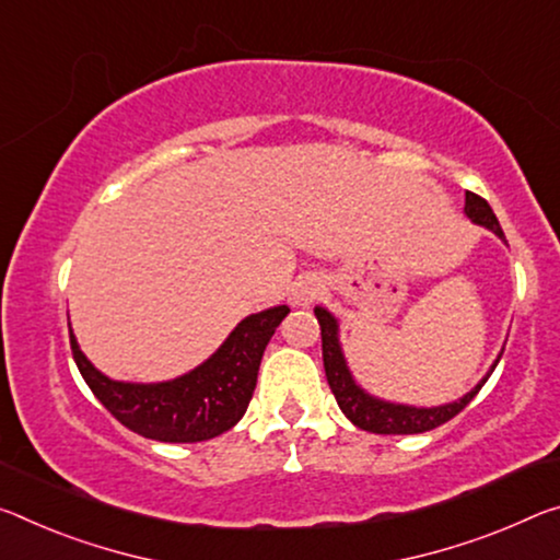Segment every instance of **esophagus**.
Here are the masks:
<instances>
[{
    "label": "esophagus",
    "instance_id": "esophagus-1",
    "mask_svg": "<svg viewBox=\"0 0 560 560\" xmlns=\"http://www.w3.org/2000/svg\"><path fill=\"white\" fill-rule=\"evenodd\" d=\"M322 294H324V283L314 279V277L301 279L294 287V291H291V296H294V304H299V306L314 304V301Z\"/></svg>",
    "mask_w": 560,
    "mask_h": 560
}]
</instances>
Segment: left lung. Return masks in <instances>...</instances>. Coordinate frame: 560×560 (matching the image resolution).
I'll return each instance as SVG.
<instances>
[{
    "label": "left lung",
    "mask_w": 560,
    "mask_h": 560,
    "mask_svg": "<svg viewBox=\"0 0 560 560\" xmlns=\"http://www.w3.org/2000/svg\"><path fill=\"white\" fill-rule=\"evenodd\" d=\"M464 214L471 219L474 224L491 229V232L499 236L501 242H505L503 229L499 224V219H495L493 209L488 207V201L478 197V194L466 191ZM314 314L318 318V326H322V351H324L326 381L336 396V404H339L343 416L353 425H359V429L371 431V433H386V436H394L396 433V436H404V433L431 431V429H436V425L451 421L456 413L464 411V408L474 401V396L481 392V386L486 384L488 376L493 374V369L499 366V361L503 357V349H501L499 359L493 361L491 371H488V374L478 381L471 392H468L466 396H460L458 401H451L443 406H429V408L384 401V398L363 392V388L357 384V378H353L349 363H346L343 351H341L339 322H336V316L324 306H316Z\"/></svg>",
    "instance_id": "left-lung-1"
}]
</instances>
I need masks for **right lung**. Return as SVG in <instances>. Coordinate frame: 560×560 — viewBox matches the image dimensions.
<instances>
[{
    "mask_svg": "<svg viewBox=\"0 0 560 560\" xmlns=\"http://www.w3.org/2000/svg\"><path fill=\"white\" fill-rule=\"evenodd\" d=\"M289 314V306L264 308L236 324L226 341L189 374L159 384H131L104 376L69 341L86 386L114 419L139 436L164 443H197L214 439L242 421L252 401L266 343Z\"/></svg>",
    "mask_w": 560,
    "mask_h": 560,
    "instance_id": "obj_1",
    "label": "right lung"
}]
</instances>
